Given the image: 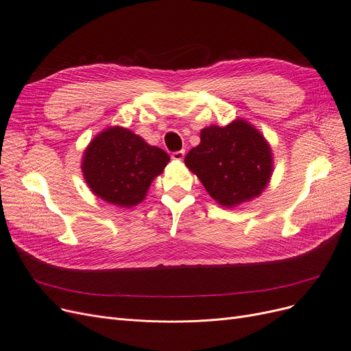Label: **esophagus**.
Returning <instances> with one entry per match:
<instances>
[{
  "label": "esophagus",
  "mask_w": 351,
  "mask_h": 351,
  "mask_svg": "<svg viewBox=\"0 0 351 351\" xmlns=\"http://www.w3.org/2000/svg\"><path fill=\"white\" fill-rule=\"evenodd\" d=\"M184 156H186V152H184V149H178V152H174V153L171 154L173 160H177V161H181L182 158H184Z\"/></svg>",
  "instance_id": "obj_1"
}]
</instances>
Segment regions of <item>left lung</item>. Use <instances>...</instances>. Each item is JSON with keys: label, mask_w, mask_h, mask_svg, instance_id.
Listing matches in <instances>:
<instances>
[{"label": "left lung", "mask_w": 351, "mask_h": 351, "mask_svg": "<svg viewBox=\"0 0 351 351\" xmlns=\"http://www.w3.org/2000/svg\"><path fill=\"white\" fill-rule=\"evenodd\" d=\"M199 138L202 143L184 162L217 203L232 207L264 190L273 158L269 144L254 127L236 120L226 127L204 128Z\"/></svg>", "instance_id": "obj_1"}]
</instances>
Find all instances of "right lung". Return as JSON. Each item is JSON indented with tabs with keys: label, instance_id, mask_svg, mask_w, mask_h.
Segmentation results:
<instances>
[{
	"label": "right lung",
	"instance_id": "right-lung-1",
	"mask_svg": "<svg viewBox=\"0 0 351 351\" xmlns=\"http://www.w3.org/2000/svg\"><path fill=\"white\" fill-rule=\"evenodd\" d=\"M170 156L123 127L98 134L87 147L82 173L98 197L120 207L141 203Z\"/></svg>",
	"mask_w": 351,
	"mask_h": 351
}]
</instances>
